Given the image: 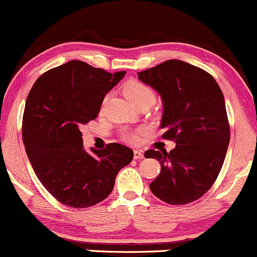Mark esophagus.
Masks as SVG:
<instances>
[{"label": "esophagus", "instance_id": "esophagus-1", "mask_svg": "<svg viewBox=\"0 0 257 257\" xmlns=\"http://www.w3.org/2000/svg\"><path fill=\"white\" fill-rule=\"evenodd\" d=\"M134 159H135V160H142V159H144L143 151H140V150H134Z\"/></svg>", "mask_w": 257, "mask_h": 257}]
</instances>
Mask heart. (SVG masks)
<instances>
[{"instance_id":"obj_1","label":"heart","mask_w":257,"mask_h":257,"mask_svg":"<svg viewBox=\"0 0 257 257\" xmlns=\"http://www.w3.org/2000/svg\"><path fill=\"white\" fill-rule=\"evenodd\" d=\"M125 97L131 101L133 105H135L139 101L145 100L149 97H155L154 91L151 90L150 86L145 85V84L140 83V81L132 80L125 84L123 89ZM142 129H124L122 132V139L125 142L132 144H138L140 142V135H142Z\"/></svg>"}]
</instances>
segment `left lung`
<instances>
[{"label": "left lung", "instance_id": "8db88e82", "mask_svg": "<svg viewBox=\"0 0 257 257\" xmlns=\"http://www.w3.org/2000/svg\"><path fill=\"white\" fill-rule=\"evenodd\" d=\"M162 98L163 138L176 143L170 152H145L161 172L150 184L155 196L171 205H185L212 187L229 145L224 97L211 74L187 62L170 60L138 73Z\"/></svg>", "mask_w": 257, "mask_h": 257}]
</instances>
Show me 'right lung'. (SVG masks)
I'll return each mask as SVG.
<instances>
[{
  "label": "right lung",
  "mask_w": 257,
  "mask_h": 257,
  "mask_svg": "<svg viewBox=\"0 0 257 257\" xmlns=\"http://www.w3.org/2000/svg\"><path fill=\"white\" fill-rule=\"evenodd\" d=\"M125 72L113 74L81 61L47 70L25 102L23 142L34 172L49 193L67 206H94L111 194L118 172L134 152L112 143L89 154L81 126L95 119L101 103Z\"/></svg>",
  "instance_id": "add662e5"
}]
</instances>
